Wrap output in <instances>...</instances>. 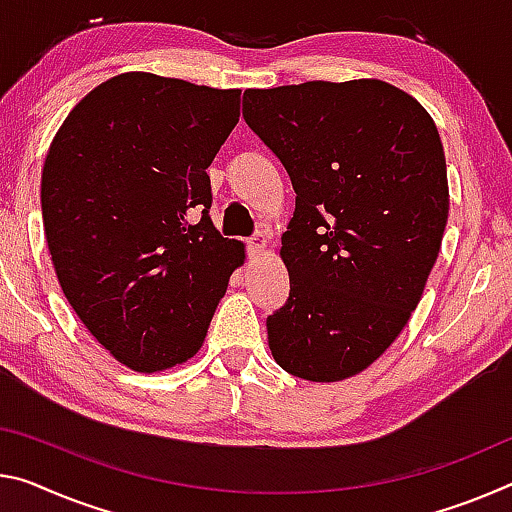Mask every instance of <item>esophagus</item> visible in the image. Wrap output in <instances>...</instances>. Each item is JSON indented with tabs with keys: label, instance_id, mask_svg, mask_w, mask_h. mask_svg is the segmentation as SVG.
<instances>
[{
	"label": "esophagus",
	"instance_id": "34e87169",
	"mask_svg": "<svg viewBox=\"0 0 512 512\" xmlns=\"http://www.w3.org/2000/svg\"><path fill=\"white\" fill-rule=\"evenodd\" d=\"M264 248H266V243H264V237H253V239H248L246 241V253H248V257H257V255H262L264 253Z\"/></svg>",
	"mask_w": 512,
	"mask_h": 512
}]
</instances>
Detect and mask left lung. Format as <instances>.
<instances>
[{
	"instance_id": "8db88e82",
	"label": "left lung",
	"mask_w": 512,
	"mask_h": 512,
	"mask_svg": "<svg viewBox=\"0 0 512 512\" xmlns=\"http://www.w3.org/2000/svg\"><path fill=\"white\" fill-rule=\"evenodd\" d=\"M243 120L285 166L287 303L269 346L291 376L335 383L399 337L440 253L446 161L424 107L380 79L250 88Z\"/></svg>"
}]
</instances>
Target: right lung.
<instances>
[{
	"instance_id": "right-lung-1",
	"label": "right lung",
	"mask_w": 512,
	"mask_h": 512,
	"mask_svg": "<svg viewBox=\"0 0 512 512\" xmlns=\"http://www.w3.org/2000/svg\"><path fill=\"white\" fill-rule=\"evenodd\" d=\"M241 91L150 72L93 88L63 120L40 182L45 239L81 323L118 362L193 358L243 246L209 218L207 168Z\"/></svg>"
}]
</instances>
